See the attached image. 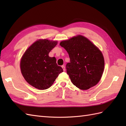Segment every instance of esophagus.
Returning <instances> with one entry per match:
<instances>
[{
    "mask_svg": "<svg viewBox=\"0 0 126 126\" xmlns=\"http://www.w3.org/2000/svg\"><path fill=\"white\" fill-rule=\"evenodd\" d=\"M62 68L63 71H65V66H64V65H62Z\"/></svg>",
    "mask_w": 126,
    "mask_h": 126,
    "instance_id": "obj_1",
    "label": "esophagus"
}]
</instances>
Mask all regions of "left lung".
<instances>
[{
    "label": "left lung",
    "instance_id": "1",
    "mask_svg": "<svg viewBox=\"0 0 126 126\" xmlns=\"http://www.w3.org/2000/svg\"><path fill=\"white\" fill-rule=\"evenodd\" d=\"M68 53L70 63L66 73L73 84L81 90H87L100 81L104 61L101 51L85 37L79 35L60 43Z\"/></svg>",
    "mask_w": 126,
    "mask_h": 126
}]
</instances>
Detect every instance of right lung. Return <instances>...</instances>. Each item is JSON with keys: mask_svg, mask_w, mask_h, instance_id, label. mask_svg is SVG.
I'll use <instances>...</instances> for the list:
<instances>
[{"mask_svg": "<svg viewBox=\"0 0 126 126\" xmlns=\"http://www.w3.org/2000/svg\"><path fill=\"white\" fill-rule=\"evenodd\" d=\"M57 44V41L40 39L26 50L20 61L21 72L24 78L32 86L40 90L50 88L63 71L56 63L55 57L49 53Z\"/></svg>", "mask_w": 126, "mask_h": 126, "instance_id": "add662e5", "label": "right lung"}]
</instances>
